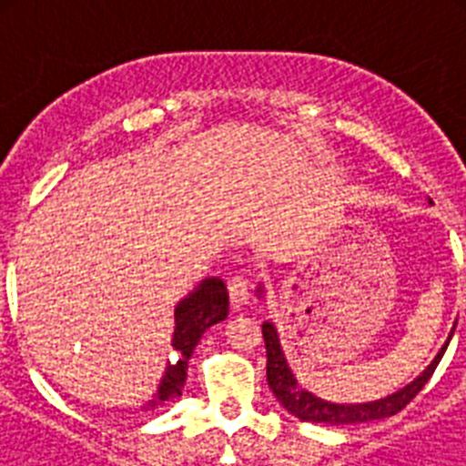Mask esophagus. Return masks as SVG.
Returning a JSON list of instances; mask_svg holds the SVG:
<instances>
[{
  "label": "esophagus",
  "instance_id": "obj_1",
  "mask_svg": "<svg viewBox=\"0 0 466 466\" xmlns=\"http://www.w3.org/2000/svg\"><path fill=\"white\" fill-rule=\"evenodd\" d=\"M228 296L230 303L236 308L245 306L247 300L252 299V279L247 278V275H233L228 279Z\"/></svg>",
  "mask_w": 466,
  "mask_h": 466
}]
</instances>
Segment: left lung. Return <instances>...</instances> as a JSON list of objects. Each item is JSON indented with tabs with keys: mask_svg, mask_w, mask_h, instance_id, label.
<instances>
[{
	"mask_svg": "<svg viewBox=\"0 0 466 466\" xmlns=\"http://www.w3.org/2000/svg\"><path fill=\"white\" fill-rule=\"evenodd\" d=\"M261 333L263 343H266V360H268L266 361V376H268V385L275 397H278V401L291 415L303 420V422H322V425H355V422H371V420L397 415L399 410L406 409V403H410L418 397V392L430 380L431 373H434V369L439 366V361H441L443 352L448 348V345H443V350L436 355V360L427 366V371L420 378H415L410 385L399 390L397 394H392V397L378 399V401L369 403H331L324 401V399H317L308 390H300L294 373L289 371V366L284 361L273 324H263Z\"/></svg>",
	"mask_w": 466,
	"mask_h": 466,
	"instance_id": "8db88e82",
	"label": "left lung"
}]
</instances>
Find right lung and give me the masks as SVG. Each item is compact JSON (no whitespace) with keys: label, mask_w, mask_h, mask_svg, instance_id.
Listing matches in <instances>:
<instances>
[{"label":"right lung","mask_w":466,"mask_h":466,"mask_svg":"<svg viewBox=\"0 0 466 466\" xmlns=\"http://www.w3.org/2000/svg\"><path fill=\"white\" fill-rule=\"evenodd\" d=\"M226 315H228V291H226V284L219 278L205 279L188 299H184L177 306V329L175 339H172V350L177 352V364L167 366L166 376L160 380L158 397H156V401H151V406L182 394L193 348L198 345L205 329L226 319Z\"/></svg>","instance_id":"obj_1"}]
</instances>
